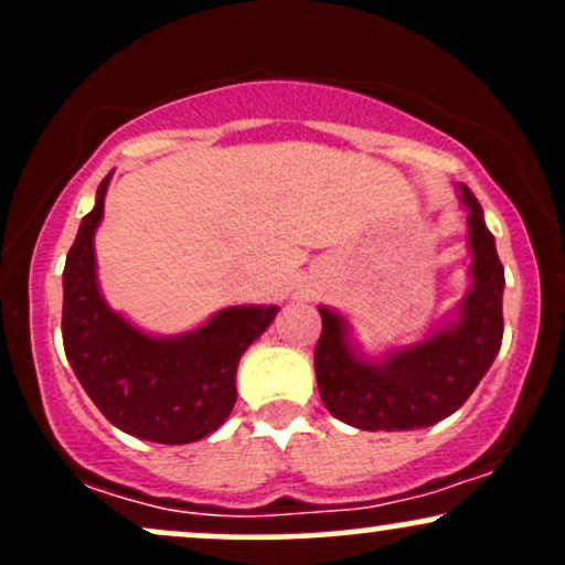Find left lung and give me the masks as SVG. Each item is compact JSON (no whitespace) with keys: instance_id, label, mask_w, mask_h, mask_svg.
I'll use <instances>...</instances> for the list:
<instances>
[{"instance_id":"obj_1","label":"left lung","mask_w":565,"mask_h":565,"mask_svg":"<svg viewBox=\"0 0 565 565\" xmlns=\"http://www.w3.org/2000/svg\"><path fill=\"white\" fill-rule=\"evenodd\" d=\"M472 289L459 319L427 340L395 350L380 364L364 361L348 345L345 319L319 308L321 337L313 364L323 406L359 430H417L457 412L494 364L502 345L504 268L483 210L468 185Z\"/></svg>"}]
</instances>
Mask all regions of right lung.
Wrapping results in <instances>:
<instances>
[{
  "label": "right lung",
  "mask_w": 565,
  "mask_h": 565,
  "mask_svg": "<svg viewBox=\"0 0 565 565\" xmlns=\"http://www.w3.org/2000/svg\"><path fill=\"white\" fill-rule=\"evenodd\" d=\"M108 178L97 185L63 268V348L74 374L108 423L153 444H191L215 433L236 404V366L274 321L276 305H238L196 332L142 334L97 289L95 228Z\"/></svg>",
  "instance_id": "add662e5"
}]
</instances>
